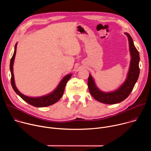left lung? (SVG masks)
<instances>
[{"label": "left lung", "mask_w": 151, "mask_h": 151, "mask_svg": "<svg viewBox=\"0 0 151 151\" xmlns=\"http://www.w3.org/2000/svg\"><path fill=\"white\" fill-rule=\"evenodd\" d=\"M124 34L128 37L129 51L131 57L130 66L124 82L115 90L104 92L97 87L94 79L91 74H90L88 79V87L91 95L96 100L104 104H116L124 100L132 91L139 78L140 73L139 67L140 61L139 53L134 45L131 36L126 32Z\"/></svg>", "instance_id": "1"}]
</instances>
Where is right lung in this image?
Segmentation results:
<instances>
[{"instance_id": "add662e5", "label": "right lung", "mask_w": 151, "mask_h": 151, "mask_svg": "<svg viewBox=\"0 0 151 151\" xmlns=\"http://www.w3.org/2000/svg\"><path fill=\"white\" fill-rule=\"evenodd\" d=\"M18 43L17 42L15 45V49L14 54L11 59L10 61V71L11 73V85L12 87L14 90V91L23 100H24L26 102L28 103L32 106H33L35 107H47L50 105H52L54 103H55L57 101H58L61 97H62L64 88H65L66 83L69 80V79L71 78L72 73L68 74L65 76H64L62 79L60 81V83L57 85V87L52 92L50 93L42 96L40 97H29L21 93L17 88L15 85V79H14V72H13V66L14 60L15 57L16 51H17V46Z\"/></svg>"}]
</instances>
